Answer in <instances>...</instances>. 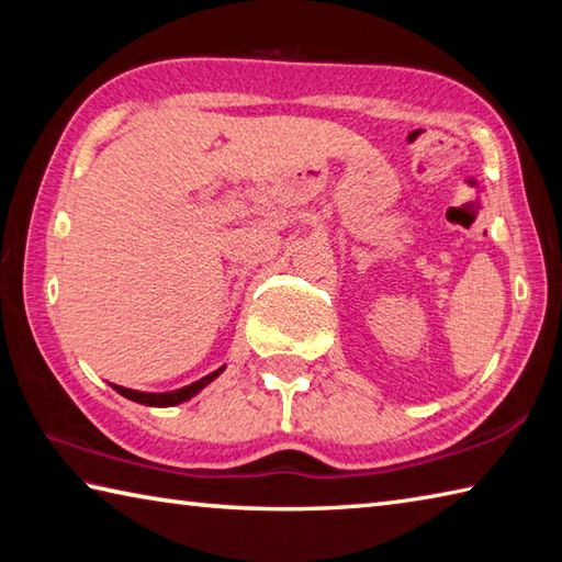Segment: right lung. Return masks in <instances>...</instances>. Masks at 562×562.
I'll return each mask as SVG.
<instances>
[{
  "label": "right lung",
  "mask_w": 562,
  "mask_h": 562,
  "mask_svg": "<svg viewBox=\"0 0 562 562\" xmlns=\"http://www.w3.org/2000/svg\"><path fill=\"white\" fill-rule=\"evenodd\" d=\"M223 369H225V367L215 369L213 374L198 379V382H193V384H188V386H183V389H176V392H164V394H146V392H136V389H126V386H116V384H111V386L116 389V392H119L121 396L131 398V402L146 404V406H176V404L188 402L190 396H195L198 392H201L203 386L211 384L213 379L223 372Z\"/></svg>",
  "instance_id": "right-lung-1"
}]
</instances>
